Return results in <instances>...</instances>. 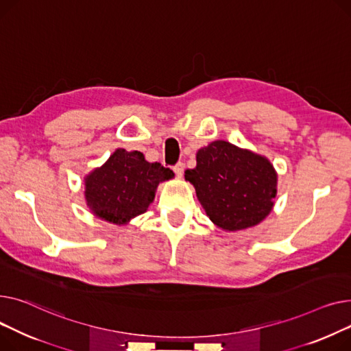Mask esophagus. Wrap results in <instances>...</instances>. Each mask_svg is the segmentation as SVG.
I'll list each match as a JSON object with an SVG mask.
<instances>
[{
	"instance_id": "obj_1",
	"label": "esophagus",
	"mask_w": 351,
	"mask_h": 351,
	"mask_svg": "<svg viewBox=\"0 0 351 351\" xmlns=\"http://www.w3.org/2000/svg\"><path fill=\"white\" fill-rule=\"evenodd\" d=\"M174 173H176V176L178 177V178H181L182 177V174H184V164L182 162H178V164H176L174 166Z\"/></svg>"
}]
</instances>
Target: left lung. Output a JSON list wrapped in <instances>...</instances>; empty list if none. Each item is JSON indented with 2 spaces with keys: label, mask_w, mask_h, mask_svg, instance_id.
<instances>
[{
  "label": "left lung",
  "mask_w": 351,
  "mask_h": 351,
  "mask_svg": "<svg viewBox=\"0 0 351 351\" xmlns=\"http://www.w3.org/2000/svg\"><path fill=\"white\" fill-rule=\"evenodd\" d=\"M207 217L226 232L261 223L271 214L278 173L265 156L215 140L197 152V166L184 174Z\"/></svg>",
  "instance_id": "8db88e82"
}]
</instances>
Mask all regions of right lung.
I'll use <instances>...</instances> for the list:
<instances>
[{
    "label": "right lung",
    "instance_id": "1",
    "mask_svg": "<svg viewBox=\"0 0 351 351\" xmlns=\"http://www.w3.org/2000/svg\"><path fill=\"white\" fill-rule=\"evenodd\" d=\"M174 177L140 152L117 149L105 164L85 176V199L90 213L114 225H128L147 211L158 184Z\"/></svg>",
    "mask_w": 351,
    "mask_h": 351
}]
</instances>
